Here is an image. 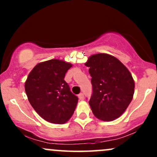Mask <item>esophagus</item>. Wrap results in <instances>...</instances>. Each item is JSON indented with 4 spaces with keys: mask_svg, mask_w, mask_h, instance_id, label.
I'll list each match as a JSON object with an SVG mask.
<instances>
[{
    "mask_svg": "<svg viewBox=\"0 0 157 157\" xmlns=\"http://www.w3.org/2000/svg\"><path fill=\"white\" fill-rule=\"evenodd\" d=\"M78 97H79V99H80V100H84V98H85V97H84V94L83 93H80V94H78Z\"/></svg>",
    "mask_w": 157,
    "mask_h": 157,
    "instance_id": "34e87169",
    "label": "esophagus"
}]
</instances>
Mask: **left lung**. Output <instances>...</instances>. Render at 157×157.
Returning a JSON list of instances; mask_svg holds the SVG:
<instances>
[{"label":"left lung","instance_id":"8db88e82","mask_svg":"<svg viewBox=\"0 0 157 157\" xmlns=\"http://www.w3.org/2000/svg\"><path fill=\"white\" fill-rule=\"evenodd\" d=\"M91 77L92 94L89 105L94 116L111 121L123 113L131 102L134 81L130 71L118 59L97 54L86 63Z\"/></svg>","mask_w":157,"mask_h":157}]
</instances>
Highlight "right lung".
Wrapping results in <instances>:
<instances>
[{
    "instance_id": "obj_1",
    "label": "right lung",
    "mask_w": 157,
    "mask_h": 157,
    "mask_svg": "<svg viewBox=\"0 0 157 157\" xmlns=\"http://www.w3.org/2000/svg\"><path fill=\"white\" fill-rule=\"evenodd\" d=\"M71 66L57 59L40 63L32 70L25 83V91L33 109L52 123L67 122L76 108L78 97L64 80Z\"/></svg>"
}]
</instances>
